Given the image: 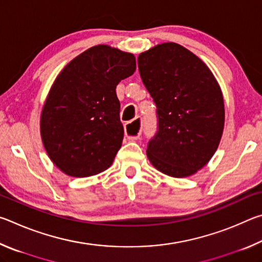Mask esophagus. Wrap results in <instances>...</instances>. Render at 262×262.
Masks as SVG:
<instances>
[{
	"instance_id": "1",
	"label": "esophagus",
	"mask_w": 262,
	"mask_h": 262,
	"mask_svg": "<svg viewBox=\"0 0 262 262\" xmlns=\"http://www.w3.org/2000/svg\"><path fill=\"white\" fill-rule=\"evenodd\" d=\"M126 137L130 141H135L140 139L142 133V119L136 118L134 121L127 122L125 125Z\"/></svg>"
}]
</instances>
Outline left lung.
<instances>
[{"label": "left lung", "instance_id": "1", "mask_svg": "<svg viewBox=\"0 0 262 262\" xmlns=\"http://www.w3.org/2000/svg\"><path fill=\"white\" fill-rule=\"evenodd\" d=\"M137 64L156 105L157 132L148 142L149 161L174 178L194 174L209 162L223 133L219 83L198 56L174 42L142 53Z\"/></svg>", "mask_w": 262, "mask_h": 262}]
</instances>
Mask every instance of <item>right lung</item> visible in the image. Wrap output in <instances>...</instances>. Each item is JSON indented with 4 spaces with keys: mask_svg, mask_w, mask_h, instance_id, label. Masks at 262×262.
I'll return each mask as SVG.
<instances>
[{
    "mask_svg": "<svg viewBox=\"0 0 262 262\" xmlns=\"http://www.w3.org/2000/svg\"><path fill=\"white\" fill-rule=\"evenodd\" d=\"M135 69L134 55L99 45L75 57L56 77L40 130L48 156L66 174L90 177L112 164L123 140L115 88Z\"/></svg>",
    "mask_w": 262,
    "mask_h": 262,
    "instance_id": "1",
    "label": "right lung"
}]
</instances>
